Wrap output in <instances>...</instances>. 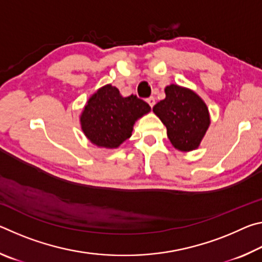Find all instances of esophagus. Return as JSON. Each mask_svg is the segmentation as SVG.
<instances>
[{
  "instance_id": "esophagus-1",
  "label": "esophagus",
  "mask_w": 262,
  "mask_h": 262,
  "mask_svg": "<svg viewBox=\"0 0 262 262\" xmlns=\"http://www.w3.org/2000/svg\"><path fill=\"white\" fill-rule=\"evenodd\" d=\"M147 101H148V104L150 105V107H152V106L155 105V98H154V97H149V98L147 99Z\"/></svg>"
}]
</instances>
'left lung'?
<instances>
[{"instance_id":"left-lung-1","label":"left lung","mask_w":262,"mask_h":262,"mask_svg":"<svg viewBox=\"0 0 262 262\" xmlns=\"http://www.w3.org/2000/svg\"><path fill=\"white\" fill-rule=\"evenodd\" d=\"M165 95L152 111L165 125L168 140L181 151L196 149L210 123L206 104L193 91L174 84L165 88Z\"/></svg>"}]
</instances>
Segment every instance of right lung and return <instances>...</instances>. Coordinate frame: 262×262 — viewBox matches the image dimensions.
I'll list each match as a JSON object with an SVG mask.
<instances>
[{
    "mask_svg": "<svg viewBox=\"0 0 262 262\" xmlns=\"http://www.w3.org/2000/svg\"><path fill=\"white\" fill-rule=\"evenodd\" d=\"M150 106L132 95L122 97L117 88L108 84L89 99L81 115L84 134L98 147L117 148L129 139L133 125Z\"/></svg>",
    "mask_w": 262,
    "mask_h": 262,
    "instance_id": "1",
    "label": "right lung"
}]
</instances>
